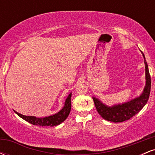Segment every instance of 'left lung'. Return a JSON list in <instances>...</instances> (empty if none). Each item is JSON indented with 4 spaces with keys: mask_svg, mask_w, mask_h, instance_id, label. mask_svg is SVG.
<instances>
[{
    "mask_svg": "<svg viewBox=\"0 0 155 155\" xmlns=\"http://www.w3.org/2000/svg\"><path fill=\"white\" fill-rule=\"evenodd\" d=\"M141 53L144 59L146 84L140 96L127 102L113 105L112 106H108L101 102L98 98L92 97L96 109L104 120L113 122H122L128 120L138 114L148 101L151 90V77L145 56L142 51Z\"/></svg>",
    "mask_w": 155,
    "mask_h": 155,
    "instance_id": "1",
    "label": "left lung"
}]
</instances>
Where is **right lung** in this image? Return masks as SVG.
Here are the masks:
<instances>
[{"instance_id": "add662e5", "label": "right lung", "mask_w": 155, "mask_h": 155, "mask_svg": "<svg viewBox=\"0 0 155 155\" xmlns=\"http://www.w3.org/2000/svg\"><path fill=\"white\" fill-rule=\"evenodd\" d=\"M71 109V93H70L67 97L66 100L65 101V104L61 110L54 114L45 117H36L33 116H25L22 115L18 112L14 111L21 118L25 120L27 122H30L32 124L38 126H49V127H54V126L58 125L64 122L70 114Z\"/></svg>"}]
</instances>
